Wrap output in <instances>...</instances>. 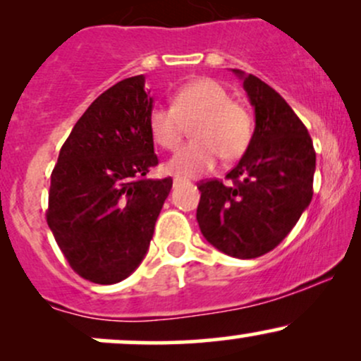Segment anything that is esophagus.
I'll use <instances>...</instances> for the list:
<instances>
[{
    "instance_id": "34e87169",
    "label": "esophagus",
    "mask_w": 361,
    "mask_h": 361,
    "mask_svg": "<svg viewBox=\"0 0 361 361\" xmlns=\"http://www.w3.org/2000/svg\"><path fill=\"white\" fill-rule=\"evenodd\" d=\"M180 183H185V180H183V178H178V176H176L175 180H173V185L176 186V185H180Z\"/></svg>"
}]
</instances>
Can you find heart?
Returning <instances> with one entry per match:
<instances>
[{"mask_svg": "<svg viewBox=\"0 0 361 361\" xmlns=\"http://www.w3.org/2000/svg\"><path fill=\"white\" fill-rule=\"evenodd\" d=\"M173 106L156 105L149 111V130L157 146L175 151L192 126L193 140L169 159L166 169L192 178L212 169L219 157L235 159L251 142L252 120L241 103L219 81L202 78L175 91Z\"/></svg>", "mask_w": 361, "mask_h": 361, "instance_id": "heart-1", "label": "heart"}]
</instances>
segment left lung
I'll return each mask as SVG.
<instances>
[{
	"label": "left lung",
	"mask_w": 361,
	"mask_h": 361,
	"mask_svg": "<svg viewBox=\"0 0 361 361\" xmlns=\"http://www.w3.org/2000/svg\"><path fill=\"white\" fill-rule=\"evenodd\" d=\"M255 109V132L233 185L200 181L197 221L219 251L251 259L275 250L312 200L316 151L295 111L259 78L233 69Z\"/></svg>",
	"instance_id": "8db88e82"
}]
</instances>
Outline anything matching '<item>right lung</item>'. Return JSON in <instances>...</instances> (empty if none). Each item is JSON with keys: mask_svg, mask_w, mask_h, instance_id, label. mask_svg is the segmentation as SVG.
I'll list each match as a JSON object with an SVG mask.
<instances>
[{"mask_svg": "<svg viewBox=\"0 0 361 361\" xmlns=\"http://www.w3.org/2000/svg\"><path fill=\"white\" fill-rule=\"evenodd\" d=\"M144 82L127 78L91 103L51 175L47 224L69 267L93 283H118L139 267L173 186L146 178L157 156Z\"/></svg>", "mask_w": 361, "mask_h": 361, "instance_id": "1", "label": "right lung"}]
</instances>
